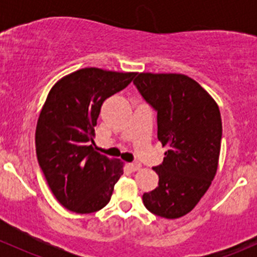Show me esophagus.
<instances>
[{
  "label": "esophagus",
  "instance_id": "34e87169",
  "mask_svg": "<svg viewBox=\"0 0 257 257\" xmlns=\"http://www.w3.org/2000/svg\"><path fill=\"white\" fill-rule=\"evenodd\" d=\"M129 167H131V169L133 170V172H137V170H139L142 168V164L139 162H133L129 164Z\"/></svg>",
  "mask_w": 257,
  "mask_h": 257
}]
</instances>
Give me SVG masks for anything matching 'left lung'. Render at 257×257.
Returning a JSON list of instances; mask_svg holds the SVG:
<instances>
[{
	"label": "left lung",
	"instance_id": "left-lung-1",
	"mask_svg": "<svg viewBox=\"0 0 257 257\" xmlns=\"http://www.w3.org/2000/svg\"><path fill=\"white\" fill-rule=\"evenodd\" d=\"M134 84L157 110L158 139L168 147L154 167L159 184L143 194L145 208L178 219L196 206L214 179L221 145V115L196 80L178 73H138Z\"/></svg>",
	"mask_w": 257,
	"mask_h": 257
}]
</instances>
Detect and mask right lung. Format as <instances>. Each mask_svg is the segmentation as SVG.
<instances>
[{
	"label": "right lung",
	"mask_w": 257,
	"mask_h": 257,
	"mask_svg": "<svg viewBox=\"0 0 257 257\" xmlns=\"http://www.w3.org/2000/svg\"><path fill=\"white\" fill-rule=\"evenodd\" d=\"M134 76L89 67L67 74L49 90L36 126V153L52 193L71 211L104 208L123 175V162L93 148L94 126L103 102Z\"/></svg>",
	"instance_id": "obj_1"
}]
</instances>
